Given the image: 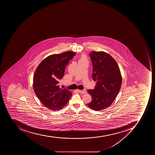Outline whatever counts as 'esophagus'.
<instances>
[{
  "label": "esophagus",
  "mask_w": 155,
  "mask_h": 155,
  "mask_svg": "<svg viewBox=\"0 0 155 155\" xmlns=\"http://www.w3.org/2000/svg\"><path fill=\"white\" fill-rule=\"evenodd\" d=\"M78 91L79 93H81V94H85L87 93V91L86 90H78Z\"/></svg>",
  "instance_id": "1"
}]
</instances>
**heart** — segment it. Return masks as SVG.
<instances>
[{
    "label": "heart",
    "instance_id": "obj_1",
    "mask_svg": "<svg viewBox=\"0 0 155 155\" xmlns=\"http://www.w3.org/2000/svg\"><path fill=\"white\" fill-rule=\"evenodd\" d=\"M79 62H88V60H87V58L86 56L85 55L82 54L81 55L80 58H79Z\"/></svg>",
    "mask_w": 155,
    "mask_h": 155
}]
</instances>
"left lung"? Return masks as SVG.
<instances>
[{
    "label": "left lung",
    "mask_w": 155,
    "mask_h": 155,
    "mask_svg": "<svg viewBox=\"0 0 155 155\" xmlns=\"http://www.w3.org/2000/svg\"><path fill=\"white\" fill-rule=\"evenodd\" d=\"M93 69L92 78L96 85L94 90H88L91 102L87 104L95 111L106 109L118 95L122 85L121 72L115 60L104 51H92L89 54Z\"/></svg>",
    "instance_id": "left-lung-1"
}]
</instances>
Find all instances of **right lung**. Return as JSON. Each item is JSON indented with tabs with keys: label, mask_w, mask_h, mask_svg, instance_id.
Segmentation results:
<instances>
[{
	"label": "right lung",
	"mask_w": 155,
	"mask_h": 155,
	"mask_svg": "<svg viewBox=\"0 0 155 155\" xmlns=\"http://www.w3.org/2000/svg\"><path fill=\"white\" fill-rule=\"evenodd\" d=\"M76 52L66 51L49 56L37 67L33 79L34 91L41 103L48 109L58 111L66 106L72 95L66 89L59 85L65 68Z\"/></svg>",
	"instance_id": "obj_1"
}]
</instances>
